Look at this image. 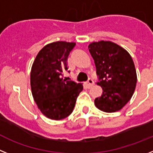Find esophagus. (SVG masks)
<instances>
[{"label":"esophagus","instance_id":"obj_1","mask_svg":"<svg viewBox=\"0 0 153 153\" xmlns=\"http://www.w3.org/2000/svg\"><path fill=\"white\" fill-rule=\"evenodd\" d=\"M93 85H94L93 79H91V78H89V79L88 80V82H86L87 87H88V88H91V86H93Z\"/></svg>","mask_w":153,"mask_h":153}]
</instances>
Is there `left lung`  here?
Listing matches in <instances>:
<instances>
[{
    "mask_svg": "<svg viewBox=\"0 0 153 153\" xmlns=\"http://www.w3.org/2000/svg\"><path fill=\"white\" fill-rule=\"evenodd\" d=\"M89 52L95 63L102 94L94 100L100 111L114 113L129 102L137 82L133 59L126 49L111 41L89 44Z\"/></svg>",
    "mask_w": 153,
    "mask_h": 153,
    "instance_id": "obj_1",
    "label": "left lung"
}]
</instances>
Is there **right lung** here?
<instances>
[{"instance_id":"obj_1","label":"right lung","mask_w":153,"mask_h":153,"mask_svg":"<svg viewBox=\"0 0 153 153\" xmlns=\"http://www.w3.org/2000/svg\"><path fill=\"white\" fill-rule=\"evenodd\" d=\"M75 42L58 41L46 45L39 52L30 72L31 91L36 104L43 115L59 120L73 111L83 85L63 79L68 70L67 60Z\"/></svg>"}]
</instances>
